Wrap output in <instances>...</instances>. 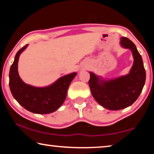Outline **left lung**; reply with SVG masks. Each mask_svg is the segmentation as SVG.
I'll return each instance as SVG.
<instances>
[{"label": "left lung", "mask_w": 154, "mask_h": 154, "mask_svg": "<svg viewBox=\"0 0 154 154\" xmlns=\"http://www.w3.org/2000/svg\"><path fill=\"white\" fill-rule=\"evenodd\" d=\"M120 44L132 52L134 61L130 72L111 79H103L90 72L88 82L92 95L98 104L112 111L125 109L134 104L140 95L146 79L143 59L136 45L127 37H122Z\"/></svg>", "instance_id": "8db88e82"}]
</instances>
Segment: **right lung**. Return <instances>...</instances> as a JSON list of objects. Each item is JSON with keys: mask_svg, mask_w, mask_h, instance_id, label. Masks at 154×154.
<instances>
[{"mask_svg": "<svg viewBox=\"0 0 154 154\" xmlns=\"http://www.w3.org/2000/svg\"><path fill=\"white\" fill-rule=\"evenodd\" d=\"M27 45H25L17 52L10 67L9 85L11 93L19 104L32 113H53L65 101L68 87L77 75V72L64 75L53 84L45 87H36L26 84L18 75V62L20 54L26 49Z\"/></svg>", "mask_w": 154, "mask_h": 154, "instance_id": "obj_1", "label": "right lung"}]
</instances>
